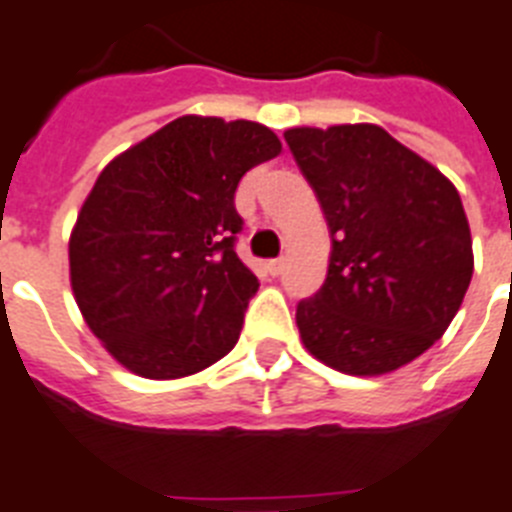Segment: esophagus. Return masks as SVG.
Here are the masks:
<instances>
[{"label":"esophagus","instance_id":"obj_1","mask_svg":"<svg viewBox=\"0 0 512 512\" xmlns=\"http://www.w3.org/2000/svg\"><path fill=\"white\" fill-rule=\"evenodd\" d=\"M282 267H285V261H282V259H272V261H269V264H267L269 275H272V277H277V275H280V272H282Z\"/></svg>","mask_w":512,"mask_h":512}]
</instances>
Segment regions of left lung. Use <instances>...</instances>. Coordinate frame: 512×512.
<instances>
[{
    "mask_svg": "<svg viewBox=\"0 0 512 512\" xmlns=\"http://www.w3.org/2000/svg\"><path fill=\"white\" fill-rule=\"evenodd\" d=\"M330 230L322 288L298 301L301 341L349 375H383L431 349L463 304L473 248L463 200L386 129H288Z\"/></svg>",
    "mask_w": 512,
    "mask_h": 512,
    "instance_id": "left-lung-1",
    "label": "left lung"
}]
</instances>
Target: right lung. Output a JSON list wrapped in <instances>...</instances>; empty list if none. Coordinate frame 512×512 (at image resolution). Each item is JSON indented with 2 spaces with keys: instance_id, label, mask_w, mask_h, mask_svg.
<instances>
[{
  "instance_id": "add662e5",
  "label": "right lung",
  "mask_w": 512,
  "mask_h": 512,
  "mask_svg": "<svg viewBox=\"0 0 512 512\" xmlns=\"http://www.w3.org/2000/svg\"><path fill=\"white\" fill-rule=\"evenodd\" d=\"M280 147L253 121L182 116L102 169L68 245L71 285L126 370L185 378L230 354L259 290L235 253V192Z\"/></svg>"
}]
</instances>
